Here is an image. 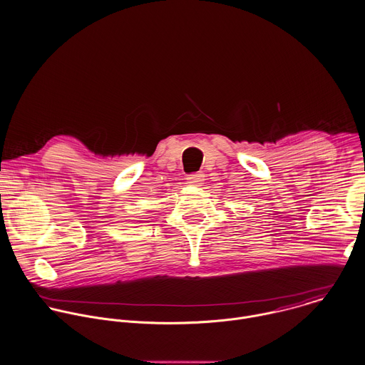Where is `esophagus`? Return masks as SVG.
Here are the masks:
<instances>
[{"label":"esophagus","instance_id":"1","mask_svg":"<svg viewBox=\"0 0 365 365\" xmlns=\"http://www.w3.org/2000/svg\"><path fill=\"white\" fill-rule=\"evenodd\" d=\"M205 182V175L203 173H193V175H189L187 176V183H190V185H196V186H199V185H202Z\"/></svg>","mask_w":365,"mask_h":365}]
</instances>
